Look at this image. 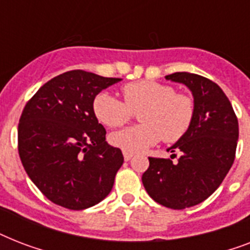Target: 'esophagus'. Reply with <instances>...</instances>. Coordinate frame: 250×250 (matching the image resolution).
Here are the masks:
<instances>
[{
	"mask_svg": "<svg viewBox=\"0 0 250 250\" xmlns=\"http://www.w3.org/2000/svg\"><path fill=\"white\" fill-rule=\"evenodd\" d=\"M123 157H125V161H129V160H132L133 154L128 152H123Z\"/></svg>",
	"mask_w": 250,
	"mask_h": 250,
	"instance_id": "esophagus-1",
	"label": "esophagus"
}]
</instances>
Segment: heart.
<instances>
[{
  "label": "heart",
  "mask_w": 250,
  "mask_h": 250,
  "mask_svg": "<svg viewBox=\"0 0 250 250\" xmlns=\"http://www.w3.org/2000/svg\"><path fill=\"white\" fill-rule=\"evenodd\" d=\"M122 101L109 92H100L93 100V113L102 125L117 128L139 114L144 125L114 132L111 144L123 152L143 153L164 139L166 143L180 140L193 123L196 106L193 98L176 93L174 86L141 80L123 86Z\"/></svg>",
  "instance_id": "heart-1"
}]
</instances>
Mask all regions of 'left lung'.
<instances>
[{"label": "left lung", "mask_w": 250, "mask_h": 250, "mask_svg": "<svg viewBox=\"0 0 250 250\" xmlns=\"http://www.w3.org/2000/svg\"><path fill=\"white\" fill-rule=\"evenodd\" d=\"M167 80L187 85L193 94V123L167 152L171 158L149 157L143 184L156 202L182 210L205 201L221 186L235 161L239 122L221 86L204 76L174 72ZM179 153L175 163L174 152Z\"/></svg>", "instance_id": "obj_1"}]
</instances>
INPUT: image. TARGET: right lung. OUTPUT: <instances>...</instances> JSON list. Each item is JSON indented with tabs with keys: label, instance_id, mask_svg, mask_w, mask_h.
<instances>
[{
	"label": "right lung",
	"instance_id": "1",
	"mask_svg": "<svg viewBox=\"0 0 250 250\" xmlns=\"http://www.w3.org/2000/svg\"><path fill=\"white\" fill-rule=\"evenodd\" d=\"M119 80L72 70L49 80L25 104L18 125L19 157L29 179L56 205L86 209L113 188L125 160L121 149L106 143L93 100Z\"/></svg>",
	"mask_w": 250,
	"mask_h": 250
}]
</instances>
